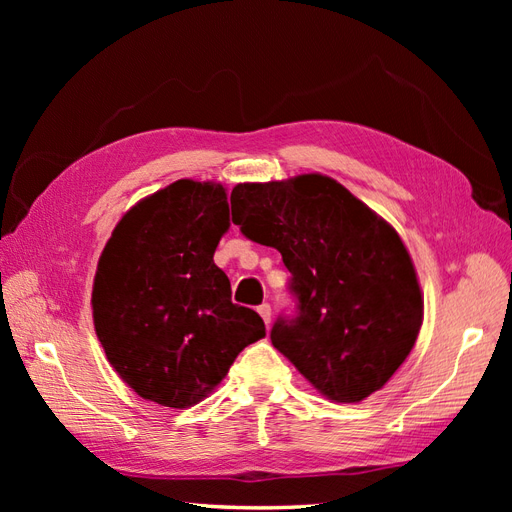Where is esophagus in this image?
<instances>
[{
    "mask_svg": "<svg viewBox=\"0 0 512 512\" xmlns=\"http://www.w3.org/2000/svg\"><path fill=\"white\" fill-rule=\"evenodd\" d=\"M258 314L262 316V320H265V324L269 327V324H271V305L269 303L258 305Z\"/></svg>",
    "mask_w": 512,
    "mask_h": 512,
    "instance_id": "obj_1",
    "label": "esophagus"
}]
</instances>
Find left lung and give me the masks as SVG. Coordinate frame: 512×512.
Masks as SVG:
<instances>
[{
  "instance_id": "8db88e82",
  "label": "left lung",
  "mask_w": 512,
  "mask_h": 512,
  "mask_svg": "<svg viewBox=\"0 0 512 512\" xmlns=\"http://www.w3.org/2000/svg\"><path fill=\"white\" fill-rule=\"evenodd\" d=\"M232 222L290 271L294 312L271 342L316 389L354 404L391 380L423 322L416 271L395 228L324 175L239 183Z\"/></svg>"
}]
</instances>
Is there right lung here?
Here are the masks:
<instances>
[{"instance_id":"add662e5","label":"right lung","mask_w":512,"mask_h":512,"mask_svg":"<svg viewBox=\"0 0 512 512\" xmlns=\"http://www.w3.org/2000/svg\"><path fill=\"white\" fill-rule=\"evenodd\" d=\"M220 183L179 179L134 205L98 262L91 307L106 359L143 399L190 408L265 322L230 301L213 254L228 230Z\"/></svg>"}]
</instances>
